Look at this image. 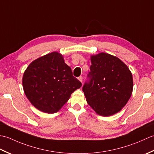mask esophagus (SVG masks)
I'll use <instances>...</instances> for the list:
<instances>
[{
    "label": "esophagus",
    "mask_w": 154,
    "mask_h": 154,
    "mask_svg": "<svg viewBox=\"0 0 154 154\" xmlns=\"http://www.w3.org/2000/svg\"><path fill=\"white\" fill-rule=\"evenodd\" d=\"M78 79H79V81L82 83V81H83V77H78Z\"/></svg>",
    "instance_id": "esophagus-1"
}]
</instances>
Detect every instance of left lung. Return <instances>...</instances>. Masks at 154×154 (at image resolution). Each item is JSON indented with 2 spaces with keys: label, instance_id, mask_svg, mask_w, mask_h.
Here are the masks:
<instances>
[{
  "label": "left lung",
  "instance_id": "obj_1",
  "mask_svg": "<svg viewBox=\"0 0 154 154\" xmlns=\"http://www.w3.org/2000/svg\"><path fill=\"white\" fill-rule=\"evenodd\" d=\"M89 83L83 91L89 105L102 116L116 114L132 95L131 71L119 58L109 54L91 55Z\"/></svg>",
  "mask_w": 154,
  "mask_h": 154
}]
</instances>
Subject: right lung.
Returning <instances> with one entry per match:
<instances>
[{"mask_svg":"<svg viewBox=\"0 0 154 154\" xmlns=\"http://www.w3.org/2000/svg\"><path fill=\"white\" fill-rule=\"evenodd\" d=\"M22 85L32 105L43 112H58L82 85L73 76L63 55L54 51L33 61L25 70Z\"/></svg>","mask_w":154,"mask_h":154,"instance_id":"right-lung-1","label":"right lung"}]
</instances>
